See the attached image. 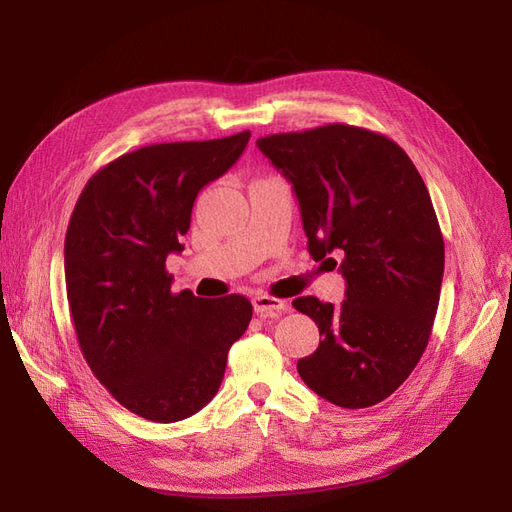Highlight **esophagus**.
Masks as SVG:
<instances>
[{
  "label": "esophagus",
  "instance_id": "obj_1",
  "mask_svg": "<svg viewBox=\"0 0 512 512\" xmlns=\"http://www.w3.org/2000/svg\"><path fill=\"white\" fill-rule=\"evenodd\" d=\"M252 303H254V312L260 314L262 318H267V316L275 318L282 312V309H286V303L282 299L271 297V294H256Z\"/></svg>",
  "mask_w": 512,
  "mask_h": 512
}]
</instances>
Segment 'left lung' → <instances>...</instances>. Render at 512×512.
Returning <instances> with one entry per match:
<instances>
[{
  "instance_id": "1",
  "label": "left lung",
  "mask_w": 512,
  "mask_h": 512,
  "mask_svg": "<svg viewBox=\"0 0 512 512\" xmlns=\"http://www.w3.org/2000/svg\"><path fill=\"white\" fill-rule=\"evenodd\" d=\"M256 145L292 183L309 254L329 269L342 256L346 277L342 305L292 301L322 335L299 376L339 408L376 406L421 361L438 312L444 239L427 185L395 141L346 123Z\"/></svg>"
}]
</instances>
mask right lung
Returning a JSON list of instances; mask_svg holds the SVG:
<instances>
[{"label": "right lung", "mask_w": 512, "mask_h": 512, "mask_svg": "<svg viewBox=\"0 0 512 512\" xmlns=\"http://www.w3.org/2000/svg\"><path fill=\"white\" fill-rule=\"evenodd\" d=\"M250 132L123 153L87 181L66 232V290L79 346L123 408L177 423L218 393L230 346L252 320L241 294L173 292L198 192L239 160Z\"/></svg>", "instance_id": "1"}]
</instances>
